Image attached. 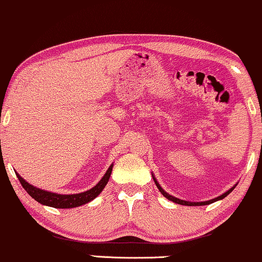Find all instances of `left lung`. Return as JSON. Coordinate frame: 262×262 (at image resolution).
<instances>
[{"label":"left lung","instance_id":"8db88e82","mask_svg":"<svg viewBox=\"0 0 262 262\" xmlns=\"http://www.w3.org/2000/svg\"><path fill=\"white\" fill-rule=\"evenodd\" d=\"M152 177H153V180H154V183H156L157 187H158V189H159V191H160L161 194H163L164 197H166L168 201H171V202H173V203H176V204H180V205H187V206H201V205H208V204H211V203H213V202H217V201H221V200H223V198H224V197H227L228 194H229V193L231 192V191H233V190L235 189V186H236V185H234L233 187H230L229 190L226 191V192L221 194V196L216 197V198H212V200H210V201H205V202H190V201H184V200H179V198H177V197H174V196H172V194L167 193L166 191H165V190L163 189V187L160 186V184L158 183V180L156 179V177H154L153 173H152Z\"/></svg>","mask_w":262,"mask_h":262}]
</instances>
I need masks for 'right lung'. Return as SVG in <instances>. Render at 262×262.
<instances>
[{
  "instance_id": "right-lung-1",
  "label": "right lung",
  "mask_w": 262,
  "mask_h": 262,
  "mask_svg": "<svg viewBox=\"0 0 262 262\" xmlns=\"http://www.w3.org/2000/svg\"><path fill=\"white\" fill-rule=\"evenodd\" d=\"M113 166L114 164L110 165L109 168L106 169L105 174L102 177V179L96 184L93 189L84 191V192L73 193V194L54 193V192H51V191L39 189V187L32 185V184H29L28 182H26L19 173L17 172L15 173H16V177L20 180L21 185L24 186V189L26 191H27V193L32 198H34L36 202H39L40 204L52 206V208H57V209H71V208H77V206L89 203V202L95 200V198L102 192L103 189H104L105 185L109 182L110 174H112V171H113Z\"/></svg>"
}]
</instances>
